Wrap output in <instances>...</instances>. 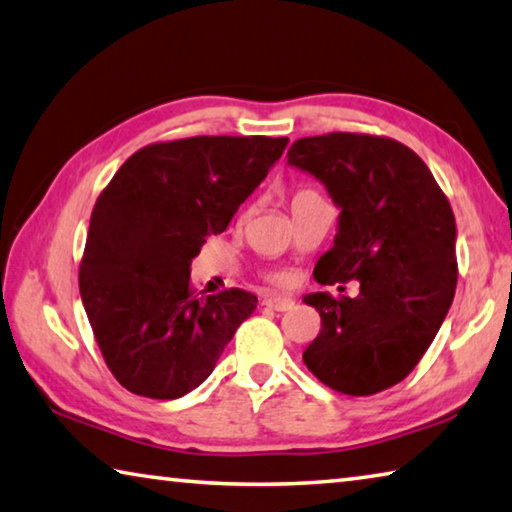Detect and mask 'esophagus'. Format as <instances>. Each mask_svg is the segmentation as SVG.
<instances>
[{"label": "esophagus", "instance_id": "1", "mask_svg": "<svg viewBox=\"0 0 512 512\" xmlns=\"http://www.w3.org/2000/svg\"><path fill=\"white\" fill-rule=\"evenodd\" d=\"M265 306H270L279 312H288L294 308V299L292 297H281V294H270L265 297Z\"/></svg>", "mask_w": 512, "mask_h": 512}]
</instances>
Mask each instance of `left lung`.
<instances>
[{
  "label": "left lung",
  "mask_w": 512,
  "mask_h": 512,
  "mask_svg": "<svg viewBox=\"0 0 512 512\" xmlns=\"http://www.w3.org/2000/svg\"><path fill=\"white\" fill-rule=\"evenodd\" d=\"M288 166L326 186L339 209L315 281L360 283L355 299L310 292L321 330L303 362L326 387L371 396L414 371L456 290V222L432 170L387 137L330 132L292 143Z\"/></svg>",
  "instance_id": "8db88e82"
}]
</instances>
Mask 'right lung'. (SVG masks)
<instances>
[{"label":"right lung","instance_id":"obj_1","mask_svg":"<svg viewBox=\"0 0 512 512\" xmlns=\"http://www.w3.org/2000/svg\"><path fill=\"white\" fill-rule=\"evenodd\" d=\"M288 137H191L152 143L96 200L80 263V297L105 364L125 389L175 400L200 387L256 310L251 292L193 297L204 238L281 159Z\"/></svg>","mask_w":512,"mask_h":512}]
</instances>
